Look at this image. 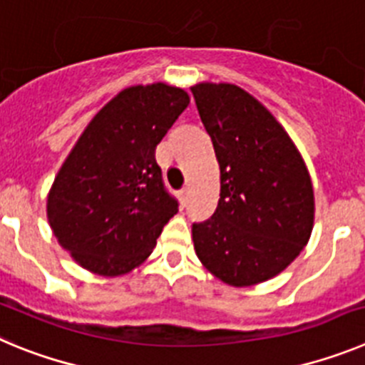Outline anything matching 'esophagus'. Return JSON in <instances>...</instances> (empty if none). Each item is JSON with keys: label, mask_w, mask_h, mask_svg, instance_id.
<instances>
[{"label": "esophagus", "mask_w": 365, "mask_h": 365, "mask_svg": "<svg viewBox=\"0 0 365 365\" xmlns=\"http://www.w3.org/2000/svg\"><path fill=\"white\" fill-rule=\"evenodd\" d=\"M179 201H180V205L186 206V202L190 201V190L188 188H180L179 190Z\"/></svg>", "instance_id": "esophagus-1"}]
</instances>
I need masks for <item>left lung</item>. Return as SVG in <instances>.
<instances>
[{
	"label": "left lung",
	"mask_w": 365,
	"mask_h": 365,
	"mask_svg": "<svg viewBox=\"0 0 365 365\" xmlns=\"http://www.w3.org/2000/svg\"><path fill=\"white\" fill-rule=\"evenodd\" d=\"M221 172L214 215L193 222L195 254L232 287L267 282L307 245L314 222L311 175L272 113L234 83L192 87Z\"/></svg>",
	"instance_id": "left-lung-1"
}]
</instances>
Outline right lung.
Returning <instances> with one entry per match:
<instances>
[{"instance_id":"add662e5","label":"right lung","mask_w":365,"mask_h":365,"mask_svg":"<svg viewBox=\"0 0 365 365\" xmlns=\"http://www.w3.org/2000/svg\"><path fill=\"white\" fill-rule=\"evenodd\" d=\"M188 104L180 87H128L80 135L51 186L47 219L83 269L100 276L130 272L177 214L155 148Z\"/></svg>"}]
</instances>
